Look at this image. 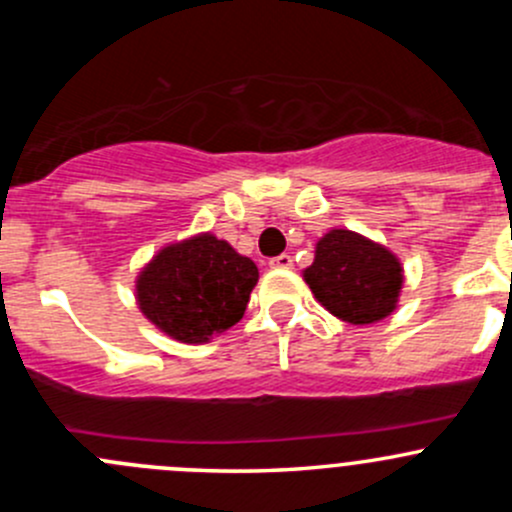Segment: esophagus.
Here are the masks:
<instances>
[{"mask_svg": "<svg viewBox=\"0 0 512 512\" xmlns=\"http://www.w3.org/2000/svg\"><path fill=\"white\" fill-rule=\"evenodd\" d=\"M270 267H277V270H289V267H292V255H277V257H272Z\"/></svg>", "mask_w": 512, "mask_h": 512, "instance_id": "1", "label": "esophagus"}]
</instances>
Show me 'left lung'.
Masks as SVG:
<instances>
[{"mask_svg":"<svg viewBox=\"0 0 512 512\" xmlns=\"http://www.w3.org/2000/svg\"><path fill=\"white\" fill-rule=\"evenodd\" d=\"M304 282L342 322L374 324L396 309L404 267L394 252L359 232L329 230L317 242Z\"/></svg>","mask_w":512,"mask_h":512,"instance_id":"1","label":"left lung"}]
</instances>
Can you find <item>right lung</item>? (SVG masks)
<instances>
[{
  "label": "right lung",
  "mask_w": 512,
  "mask_h": 512,
  "mask_svg": "<svg viewBox=\"0 0 512 512\" xmlns=\"http://www.w3.org/2000/svg\"><path fill=\"white\" fill-rule=\"evenodd\" d=\"M257 277L250 257L203 232L163 247L138 275L136 299L160 332L203 344L240 322Z\"/></svg>",
  "instance_id": "add662e5"
}]
</instances>
